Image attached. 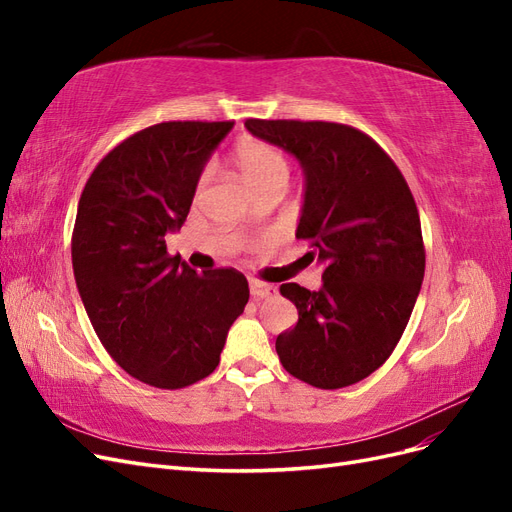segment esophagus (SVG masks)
<instances>
[{"label":"esophagus","mask_w":512,"mask_h":512,"mask_svg":"<svg viewBox=\"0 0 512 512\" xmlns=\"http://www.w3.org/2000/svg\"><path fill=\"white\" fill-rule=\"evenodd\" d=\"M250 292L254 299H267V297H271V294H275V286L265 284V282H252Z\"/></svg>","instance_id":"esophagus-1"}]
</instances>
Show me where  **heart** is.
<instances>
[{"mask_svg": "<svg viewBox=\"0 0 512 512\" xmlns=\"http://www.w3.org/2000/svg\"><path fill=\"white\" fill-rule=\"evenodd\" d=\"M232 160L241 170L243 179L250 183V188L258 194H265L271 188H286V181L290 175L288 160L280 147H275L269 141H262L256 136H245L235 145L232 151ZM209 181V173L203 170L200 173L194 194L198 196L205 190Z\"/></svg>", "mask_w": 512, "mask_h": 512, "instance_id": "b5f03b06", "label": "heart"}]
</instances>
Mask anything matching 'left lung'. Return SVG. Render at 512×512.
I'll return each mask as SVG.
<instances>
[{
	"label": "left lung",
	"instance_id": "obj_1",
	"mask_svg": "<svg viewBox=\"0 0 512 512\" xmlns=\"http://www.w3.org/2000/svg\"><path fill=\"white\" fill-rule=\"evenodd\" d=\"M245 128L301 162L297 239L324 262L318 292L280 286L299 322L277 335V356L316 389L350 386L389 359L421 292L425 243L414 196L389 153L346 123L245 119Z\"/></svg>",
	"mask_w": 512,
	"mask_h": 512
}]
</instances>
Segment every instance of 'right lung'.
I'll return each instance as SVG.
<instances>
[{
  "mask_svg": "<svg viewBox=\"0 0 512 512\" xmlns=\"http://www.w3.org/2000/svg\"><path fill=\"white\" fill-rule=\"evenodd\" d=\"M235 121H164L128 136L89 175L72 230L76 288L113 361L156 389H185L220 363L250 299L237 269L196 273L166 252L196 181Z\"/></svg>",
  "mask_w": 512,
  "mask_h": 512,
  "instance_id": "1",
  "label": "right lung"
}]
</instances>
